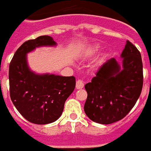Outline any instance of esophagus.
Masks as SVG:
<instances>
[{
    "label": "esophagus",
    "mask_w": 151,
    "mask_h": 151,
    "mask_svg": "<svg viewBox=\"0 0 151 151\" xmlns=\"http://www.w3.org/2000/svg\"><path fill=\"white\" fill-rule=\"evenodd\" d=\"M83 87H84V82L81 80H78L76 82V89L80 90V89H82Z\"/></svg>",
    "instance_id": "1"
}]
</instances>
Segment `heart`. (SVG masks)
<instances>
[{"label":"heart","mask_w":151,"mask_h":151,"mask_svg":"<svg viewBox=\"0 0 151 151\" xmlns=\"http://www.w3.org/2000/svg\"><path fill=\"white\" fill-rule=\"evenodd\" d=\"M101 47V45H93L92 47L90 48V53H93V52H94L96 50H98V49H100Z\"/></svg>","instance_id":"1"}]
</instances>
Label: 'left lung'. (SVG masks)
<instances>
[{"mask_svg": "<svg viewBox=\"0 0 151 151\" xmlns=\"http://www.w3.org/2000/svg\"><path fill=\"white\" fill-rule=\"evenodd\" d=\"M122 62L111 58L85 86L87 99L84 110L97 123L108 125L121 120L134 106L143 83L141 53L127 41Z\"/></svg>", "mask_w": 151, "mask_h": 151, "instance_id": "obj_1", "label": "left lung"}]
</instances>
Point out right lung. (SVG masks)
<instances>
[{
  "label": "right lung",
  "instance_id": "1",
  "mask_svg": "<svg viewBox=\"0 0 151 151\" xmlns=\"http://www.w3.org/2000/svg\"><path fill=\"white\" fill-rule=\"evenodd\" d=\"M56 45L50 36L29 40L18 48L9 64L11 100L19 113L32 123L45 125L57 121L63 112L66 99L75 89L73 76L37 73L29 66L28 53L37 48Z\"/></svg>",
  "mask_w": 151,
  "mask_h": 151
}]
</instances>
